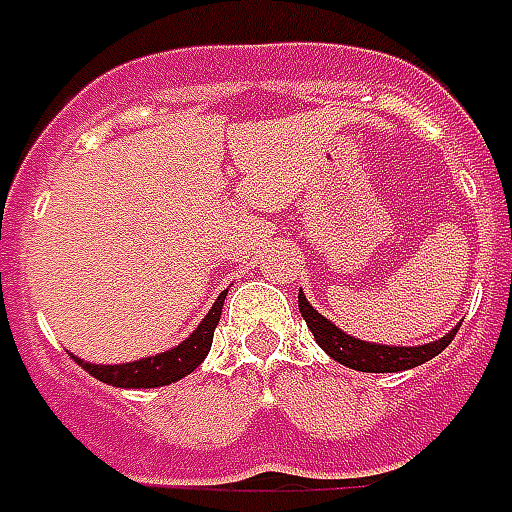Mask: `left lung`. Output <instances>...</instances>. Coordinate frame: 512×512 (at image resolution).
Here are the masks:
<instances>
[{"label": "left lung", "mask_w": 512, "mask_h": 512, "mask_svg": "<svg viewBox=\"0 0 512 512\" xmlns=\"http://www.w3.org/2000/svg\"><path fill=\"white\" fill-rule=\"evenodd\" d=\"M298 309H301V317H304L309 330H312L314 341L320 343V349L325 351L327 357H333L338 365L359 372H402L425 365L428 359L439 357L441 351L452 343L457 330H460V325H455L444 338L423 343V346H386V343H370L343 333L341 327L333 325L327 317H322L306 301L304 290H298Z\"/></svg>", "instance_id": "1"}]
</instances>
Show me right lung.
I'll use <instances>...</instances> for the list:
<instances>
[{
  "instance_id": "obj_1",
  "label": "right lung",
  "mask_w": 512,
  "mask_h": 512,
  "mask_svg": "<svg viewBox=\"0 0 512 512\" xmlns=\"http://www.w3.org/2000/svg\"><path fill=\"white\" fill-rule=\"evenodd\" d=\"M224 296H227V290L219 293V298H216L214 306L208 309L203 322L187 335L185 341L179 343V346H174V349L155 354V357L137 359V362H124V365H92V362H84V359L79 357L73 359H76L92 378L102 380V383H108V386L116 388H158L169 386V383H177V380L190 375V372L208 357L211 341H214V330L216 325H219V317H222Z\"/></svg>"
}]
</instances>
